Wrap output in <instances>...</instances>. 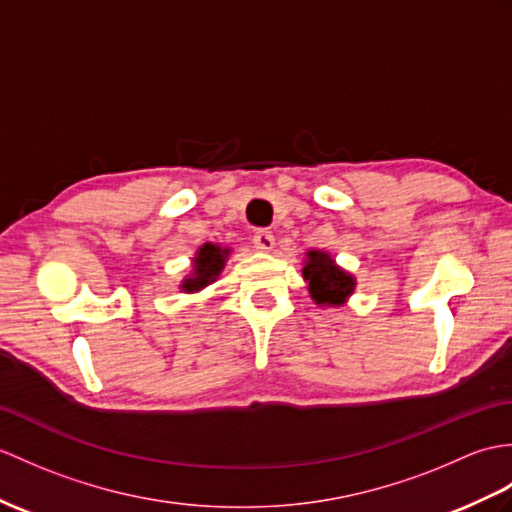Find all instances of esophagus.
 <instances>
[{"label":"esophagus","mask_w":512,"mask_h":512,"mask_svg":"<svg viewBox=\"0 0 512 512\" xmlns=\"http://www.w3.org/2000/svg\"><path fill=\"white\" fill-rule=\"evenodd\" d=\"M253 244H255L257 251L270 253L272 248H275V235H272V233L266 231V229H261V231H257V233L253 235Z\"/></svg>","instance_id":"esophagus-1"}]
</instances>
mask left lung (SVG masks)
Segmentation results:
<instances>
[{
    "label": "left lung",
    "mask_w": 512,
    "mask_h": 512,
    "mask_svg": "<svg viewBox=\"0 0 512 512\" xmlns=\"http://www.w3.org/2000/svg\"><path fill=\"white\" fill-rule=\"evenodd\" d=\"M301 275L318 307H342L355 292V277L336 264L327 251H307Z\"/></svg>",
    "instance_id": "left-lung-1"
}]
</instances>
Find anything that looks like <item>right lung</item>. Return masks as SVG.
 <instances>
[{"label": "right lung", "instance_id": "1", "mask_svg": "<svg viewBox=\"0 0 512 512\" xmlns=\"http://www.w3.org/2000/svg\"><path fill=\"white\" fill-rule=\"evenodd\" d=\"M231 255L229 246H220L207 242L202 244L196 255L192 257V272L181 281V290L187 294H194L205 290L207 285H211L220 277V272L227 266V259Z\"/></svg>", "mask_w": 512, "mask_h": 512}]
</instances>
